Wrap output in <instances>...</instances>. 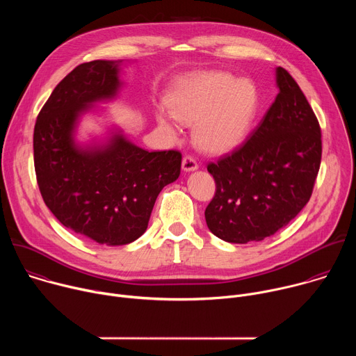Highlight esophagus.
I'll use <instances>...</instances> for the list:
<instances>
[{
  "label": "esophagus",
  "instance_id": "1",
  "mask_svg": "<svg viewBox=\"0 0 356 356\" xmlns=\"http://www.w3.org/2000/svg\"><path fill=\"white\" fill-rule=\"evenodd\" d=\"M181 168L184 172H193L198 169V163L195 162V159L193 156H184L183 162H181Z\"/></svg>",
  "mask_w": 356,
  "mask_h": 356
}]
</instances>
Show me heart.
Listing matches in <instances>:
<instances>
[{
    "label": "heart",
    "mask_w": 356,
    "mask_h": 356,
    "mask_svg": "<svg viewBox=\"0 0 356 356\" xmlns=\"http://www.w3.org/2000/svg\"><path fill=\"white\" fill-rule=\"evenodd\" d=\"M259 106L258 90L250 80L228 73L202 72L183 79L172 91L168 107L155 114L170 134L179 121L194 122L193 138L209 154H225L248 136Z\"/></svg>",
    "instance_id": "b5f03b06"
}]
</instances>
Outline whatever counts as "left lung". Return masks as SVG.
Wrapping results in <instances>:
<instances>
[{
	"label": "left lung",
	"instance_id": "left-lung-1",
	"mask_svg": "<svg viewBox=\"0 0 356 356\" xmlns=\"http://www.w3.org/2000/svg\"><path fill=\"white\" fill-rule=\"evenodd\" d=\"M279 94L259 125L231 154L211 162L216 194L209 229L222 241H262L307 204L321 163L318 120L296 80L276 69Z\"/></svg>",
	"mask_w": 356,
	"mask_h": 356
}]
</instances>
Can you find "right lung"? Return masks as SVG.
I'll use <instances>...</instances> for the list:
<instances>
[{"label": "right lung", "mask_w": 356, "mask_h": 356, "mask_svg": "<svg viewBox=\"0 0 356 356\" xmlns=\"http://www.w3.org/2000/svg\"><path fill=\"white\" fill-rule=\"evenodd\" d=\"M122 60L79 65L50 94L33 129V162L44 204L69 229L101 245H127L147 228L162 188L177 180L181 154L147 152L120 131L103 145H77L79 118L113 99Z\"/></svg>", "instance_id": "1"}]
</instances>
